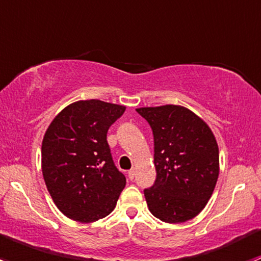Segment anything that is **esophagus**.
Instances as JSON below:
<instances>
[{
    "instance_id": "1",
    "label": "esophagus",
    "mask_w": 261,
    "mask_h": 261,
    "mask_svg": "<svg viewBox=\"0 0 261 261\" xmlns=\"http://www.w3.org/2000/svg\"><path fill=\"white\" fill-rule=\"evenodd\" d=\"M135 178V169L128 170V179H134Z\"/></svg>"
}]
</instances>
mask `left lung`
<instances>
[{"instance_id":"1","label":"left lung","mask_w":261,"mask_h":261,"mask_svg":"<svg viewBox=\"0 0 261 261\" xmlns=\"http://www.w3.org/2000/svg\"><path fill=\"white\" fill-rule=\"evenodd\" d=\"M154 135L156 179L144 191L149 211L163 222L196 217L211 198L220 173V155L210 126L178 105L136 109Z\"/></svg>"}]
</instances>
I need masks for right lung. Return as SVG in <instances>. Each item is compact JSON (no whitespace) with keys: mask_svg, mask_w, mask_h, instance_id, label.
Masks as SVG:
<instances>
[{"mask_svg":"<svg viewBox=\"0 0 261 261\" xmlns=\"http://www.w3.org/2000/svg\"><path fill=\"white\" fill-rule=\"evenodd\" d=\"M126 107L99 99L77 101L50 122L41 144V170L63 215L94 222L110 215L125 188L115 167L107 131Z\"/></svg>","mask_w":261,"mask_h":261,"instance_id":"add662e5","label":"right lung"}]
</instances>
